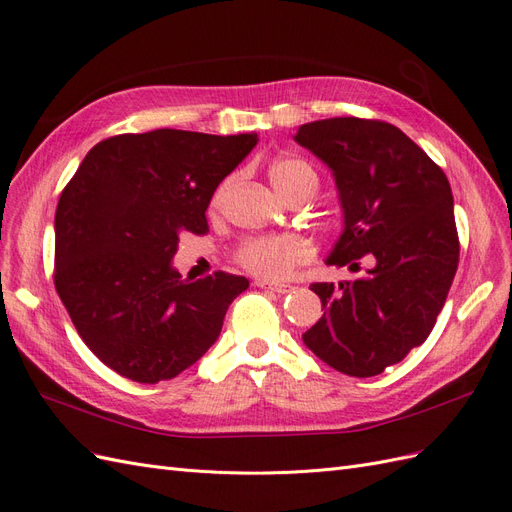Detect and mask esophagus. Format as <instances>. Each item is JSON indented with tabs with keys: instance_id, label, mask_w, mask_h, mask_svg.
<instances>
[{
	"instance_id": "obj_1",
	"label": "esophagus",
	"mask_w": 512,
	"mask_h": 512,
	"mask_svg": "<svg viewBox=\"0 0 512 512\" xmlns=\"http://www.w3.org/2000/svg\"><path fill=\"white\" fill-rule=\"evenodd\" d=\"M258 288H267V290H273L277 294H286V292H292L294 286L290 284H271V282H256Z\"/></svg>"
}]
</instances>
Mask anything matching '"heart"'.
<instances>
[{"instance_id":"1","label":"heart","mask_w":512,"mask_h":512,"mask_svg":"<svg viewBox=\"0 0 512 512\" xmlns=\"http://www.w3.org/2000/svg\"><path fill=\"white\" fill-rule=\"evenodd\" d=\"M269 179L273 188L284 198L309 181H318L316 170L301 158H282L271 164ZM228 188V181L218 190V196ZM314 256V247L301 235H262L247 237L239 243L235 258L243 269L254 273L262 280L280 282L288 277L294 267L303 265Z\"/></svg>"}]
</instances>
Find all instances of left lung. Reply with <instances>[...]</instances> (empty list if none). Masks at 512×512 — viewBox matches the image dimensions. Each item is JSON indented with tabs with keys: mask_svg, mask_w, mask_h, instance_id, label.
<instances>
[{
	"mask_svg": "<svg viewBox=\"0 0 512 512\" xmlns=\"http://www.w3.org/2000/svg\"><path fill=\"white\" fill-rule=\"evenodd\" d=\"M294 141L331 168L342 203L344 232L327 265L374 260L359 280L312 284L324 314L303 342L342 374L378 376L425 342L451 290L459 265L451 185L386 121H312Z\"/></svg>",
	"mask_w": 512,
	"mask_h": 512,
	"instance_id": "left-lung-1",
	"label": "left lung"
}]
</instances>
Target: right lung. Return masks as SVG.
<instances>
[{"mask_svg":"<svg viewBox=\"0 0 512 512\" xmlns=\"http://www.w3.org/2000/svg\"><path fill=\"white\" fill-rule=\"evenodd\" d=\"M256 141L170 128L111 136L61 192L55 288L87 348L119 376H179L215 344L228 305L250 286L224 271L183 280L173 256L183 232H209L215 188Z\"/></svg>","mask_w":512,"mask_h":512,"instance_id":"obj_1","label":"right lung"}]
</instances>
